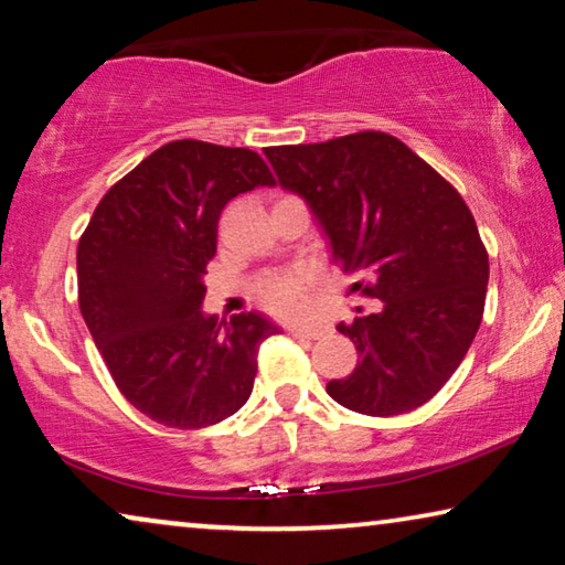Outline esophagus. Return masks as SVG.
I'll use <instances>...</instances> for the list:
<instances>
[{
  "label": "esophagus",
  "instance_id": "obj_1",
  "mask_svg": "<svg viewBox=\"0 0 565 565\" xmlns=\"http://www.w3.org/2000/svg\"><path fill=\"white\" fill-rule=\"evenodd\" d=\"M288 331L298 339H321L323 334H329V329L321 327V323H313V327H290Z\"/></svg>",
  "mask_w": 565,
  "mask_h": 565
}]
</instances>
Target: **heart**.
<instances>
[{
    "label": "heart",
    "instance_id": "1",
    "mask_svg": "<svg viewBox=\"0 0 565 565\" xmlns=\"http://www.w3.org/2000/svg\"><path fill=\"white\" fill-rule=\"evenodd\" d=\"M313 275L308 269H290V273L265 275L257 280L259 303L277 316H296L306 308L311 292Z\"/></svg>",
    "mask_w": 565,
    "mask_h": 565
}]
</instances>
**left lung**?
<instances>
[{
    "mask_svg": "<svg viewBox=\"0 0 565 565\" xmlns=\"http://www.w3.org/2000/svg\"><path fill=\"white\" fill-rule=\"evenodd\" d=\"M282 190L311 207L331 259L367 277L352 290L381 300L375 313L339 323L360 352L337 404L396 416L427 404L466 358L483 319L489 254L473 213L450 182L381 130L323 143L265 149Z\"/></svg>",
    "mask_w": 565,
    "mask_h": 565,
    "instance_id": "left-lung-1",
    "label": "left lung"
}]
</instances>
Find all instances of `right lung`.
<instances>
[{"mask_svg": "<svg viewBox=\"0 0 565 565\" xmlns=\"http://www.w3.org/2000/svg\"><path fill=\"white\" fill-rule=\"evenodd\" d=\"M259 153L172 141L107 190L76 249L79 308L122 396L174 429L211 427L252 396L265 313L203 311L228 200L273 188Z\"/></svg>", "mask_w": 565, "mask_h": 565, "instance_id": "1", "label": "right lung"}]
</instances>
